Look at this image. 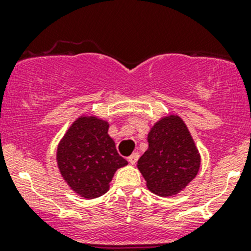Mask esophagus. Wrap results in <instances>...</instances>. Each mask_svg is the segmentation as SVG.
<instances>
[{"label": "esophagus", "mask_w": 251, "mask_h": 251, "mask_svg": "<svg viewBox=\"0 0 251 251\" xmlns=\"http://www.w3.org/2000/svg\"><path fill=\"white\" fill-rule=\"evenodd\" d=\"M138 158H140V154H138V153H132L130 156H128V163H130L131 165H135V164L137 163Z\"/></svg>", "instance_id": "34e87169"}]
</instances>
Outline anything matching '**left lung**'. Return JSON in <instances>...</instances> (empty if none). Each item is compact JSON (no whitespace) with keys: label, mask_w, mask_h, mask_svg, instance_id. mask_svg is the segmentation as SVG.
Masks as SVG:
<instances>
[{"label":"left lung","mask_w":251,"mask_h":251,"mask_svg":"<svg viewBox=\"0 0 251 251\" xmlns=\"http://www.w3.org/2000/svg\"><path fill=\"white\" fill-rule=\"evenodd\" d=\"M201 160L184 121L171 114L151 126L148 149L137 161V168L151 193L171 197L183 191L196 178Z\"/></svg>","instance_id":"left-lung-1"}]
</instances>
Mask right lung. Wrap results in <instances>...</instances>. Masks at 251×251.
Returning <instances> with one entry per match:
<instances>
[{
  "mask_svg": "<svg viewBox=\"0 0 251 251\" xmlns=\"http://www.w3.org/2000/svg\"><path fill=\"white\" fill-rule=\"evenodd\" d=\"M108 128V121L82 115L72 124L58 144L59 173L72 191L85 199L107 193L116 170L127 165L116 151Z\"/></svg>",
  "mask_w": 251,
  "mask_h": 251,
  "instance_id": "right-lung-1",
  "label": "right lung"
}]
</instances>
